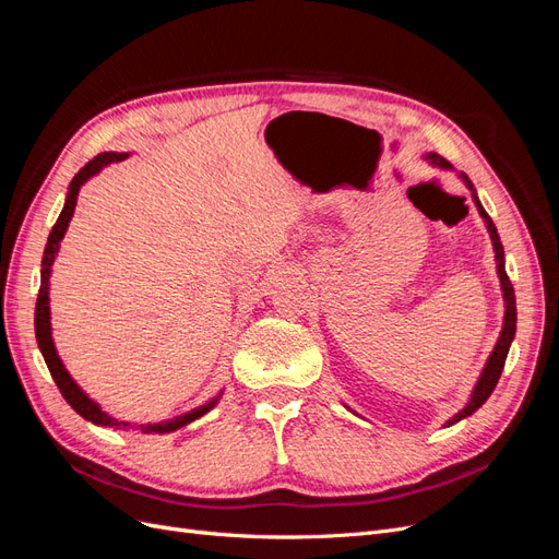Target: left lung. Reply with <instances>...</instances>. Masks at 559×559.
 Here are the masks:
<instances>
[{"label":"left lung","mask_w":559,"mask_h":559,"mask_svg":"<svg viewBox=\"0 0 559 559\" xmlns=\"http://www.w3.org/2000/svg\"><path fill=\"white\" fill-rule=\"evenodd\" d=\"M427 160H429L431 165L443 167V170H452V165H450L445 158L438 156V154H429ZM460 179L466 183V189L471 191L473 202H476V207H478V214L483 216V222H485V226H487L489 238H492L495 259H497V275H499V282H501L506 312H503V329H501V333H499V341H497L492 354H489V359H487V364H485V368H483V373H480L476 386H473V394H471L468 403H466L464 408H462L460 413H456L452 419H448L445 427H452L454 421H460V419H464V417L476 413V411L480 408V405L489 399V394L495 392V386H497V382H499V378H501V370H503L506 357H509V349H511V343H513V337H515V321H518V312H515V292H513V284H511L509 275H506L503 245H501V240H499L497 226H495L492 218H489V214L483 210V205H480V200H478V195H476V189H473L471 179H468L464 173H460Z\"/></svg>","instance_id":"obj_1"}]
</instances>
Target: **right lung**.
<instances>
[{
    "label": "right lung",
    "instance_id": "1",
    "mask_svg": "<svg viewBox=\"0 0 559 559\" xmlns=\"http://www.w3.org/2000/svg\"><path fill=\"white\" fill-rule=\"evenodd\" d=\"M128 154H114V151H107V154H99L95 156L93 160H88L86 165L81 167V170L76 173V177L72 179L70 183V191H67V200H64V207L58 216V222L53 226V230H50L48 235V242H46V249H44V259H41V286H39V296H37V308H35V333H37V343H39V349L44 354V361L50 370V376H53L60 394L64 396V401L72 405V408L83 417L93 421V425H99V427H116V429H128L132 427L130 421H118L116 417L107 415L99 405L88 399V394H83V389L72 380V376L67 373L64 364L60 361L58 352H56V345H53V337H50V308H48V280H50V265H53L56 261V253L60 249V240L64 238V230L67 226H70L72 222V214H74V207H76V198H79V191L81 186L86 183L91 177H95L103 167L111 165V163H118V160H126ZM218 399H222V394L214 396L210 403L200 405V408H193L191 413H183L175 419H167V421H158V425H140V429L144 433H170V431H177L181 427L189 425V421L202 417L205 413H210L214 405L218 403Z\"/></svg>",
    "mask_w": 559,
    "mask_h": 559
}]
</instances>
